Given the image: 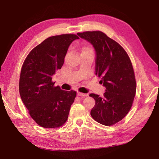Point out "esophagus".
I'll return each instance as SVG.
<instances>
[{
  "label": "esophagus",
  "mask_w": 159,
  "mask_h": 159,
  "mask_svg": "<svg viewBox=\"0 0 159 159\" xmlns=\"http://www.w3.org/2000/svg\"><path fill=\"white\" fill-rule=\"evenodd\" d=\"M78 95L79 96H81V97H86L88 95V94H84V93H81V92H78Z\"/></svg>",
  "instance_id": "1"
}]
</instances>
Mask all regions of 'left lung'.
<instances>
[{"mask_svg": "<svg viewBox=\"0 0 159 159\" xmlns=\"http://www.w3.org/2000/svg\"><path fill=\"white\" fill-rule=\"evenodd\" d=\"M77 35L92 44L96 52V75L106 87L103 97L91 93L95 104L91 115L97 122L110 126L123 119L134 100L137 84L130 58L116 42L100 31Z\"/></svg>", "mask_w": 159, "mask_h": 159, "instance_id": "obj_1", "label": "left lung"}]
</instances>
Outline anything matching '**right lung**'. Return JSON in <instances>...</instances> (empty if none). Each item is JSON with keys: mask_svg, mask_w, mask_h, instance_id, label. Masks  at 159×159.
Listing matches in <instances>:
<instances>
[{"mask_svg": "<svg viewBox=\"0 0 159 159\" xmlns=\"http://www.w3.org/2000/svg\"><path fill=\"white\" fill-rule=\"evenodd\" d=\"M78 39L75 34L48 37L33 48L24 61L20 95L31 117L41 127L60 128L68 120L77 92L55 86L52 76L62 68L70 45Z\"/></svg>", "mask_w": 159, "mask_h": 159, "instance_id": "right-lung-1", "label": "right lung"}]
</instances>
